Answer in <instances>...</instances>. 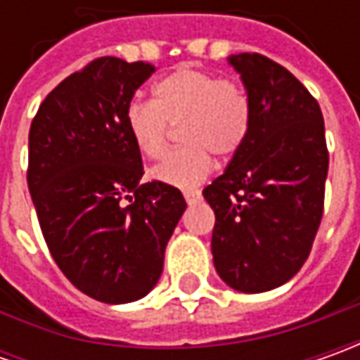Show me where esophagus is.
<instances>
[{"label": "esophagus", "mask_w": 360, "mask_h": 360, "mask_svg": "<svg viewBox=\"0 0 360 360\" xmlns=\"http://www.w3.org/2000/svg\"><path fill=\"white\" fill-rule=\"evenodd\" d=\"M184 198H186L188 204H194V202L200 198V192H198V190H186V192H184Z\"/></svg>", "instance_id": "1"}]
</instances>
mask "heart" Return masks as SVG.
Listing matches in <instances>:
<instances>
[{
  "instance_id": "obj_1",
  "label": "heart",
  "mask_w": 360,
  "mask_h": 360,
  "mask_svg": "<svg viewBox=\"0 0 360 360\" xmlns=\"http://www.w3.org/2000/svg\"><path fill=\"white\" fill-rule=\"evenodd\" d=\"M126 130L148 160L164 156L170 126L180 127L182 148L168 154L150 176L162 184L194 188L212 170V156H234L248 138L250 104L238 84L212 72L180 65L154 84V102L126 108Z\"/></svg>"
}]
</instances>
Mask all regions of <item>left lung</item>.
Returning a JSON list of instances; mask_svg holds the SVG:
<instances>
[{"mask_svg": "<svg viewBox=\"0 0 360 360\" xmlns=\"http://www.w3.org/2000/svg\"><path fill=\"white\" fill-rule=\"evenodd\" d=\"M250 104V130L226 170L202 190L214 210L218 276L238 292L288 283L323 218L328 152L323 112L286 68L260 53L229 56Z\"/></svg>", "mask_w": 360, "mask_h": 360, "instance_id": "left-lung-1", "label": "left lung"}]
</instances>
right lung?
I'll return each instance as SVG.
<instances>
[{"label": "right lung", "instance_id": "1", "mask_svg": "<svg viewBox=\"0 0 360 360\" xmlns=\"http://www.w3.org/2000/svg\"><path fill=\"white\" fill-rule=\"evenodd\" d=\"M154 65L98 58L41 102L30 128L27 186L49 252L65 278L108 304L144 298L186 200L142 184L126 108Z\"/></svg>", "mask_w": 360, "mask_h": 360}]
</instances>
